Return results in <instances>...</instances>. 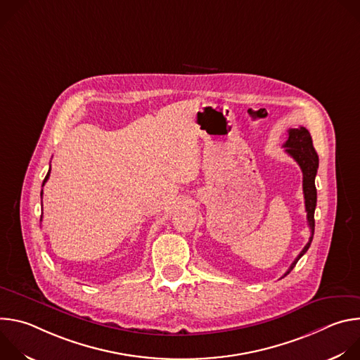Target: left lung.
Returning a JSON list of instances; mask_svg holds the SVG:
<instances>
[{
  "instance_id": "obj_1",
  "label": "left lung",
  "mask_w": 360,
  "mask_h": 360,
  "mask_svg": "<svg viewBox=\"0 0 360 360\" xmlns=\"http://www.w3.org/2000/svg\"><path fill=\"white\" fill-rule=\"evenodd\" d=\"M285 152L297 162V165L302 169L303 174V196H304V208H306V218L307 225L311 228V238L309 242L302 249V252L297 255V258L292 262L290 268L286 271L283 276H286L297 264V261L309 249L314 232H315V208H316V186H315V178L319 168V157L314 148L312 136L304 127L292 128L288 131V139L283 143ZM282 276V278H283Z\"/></svg>"
}]
</instances>
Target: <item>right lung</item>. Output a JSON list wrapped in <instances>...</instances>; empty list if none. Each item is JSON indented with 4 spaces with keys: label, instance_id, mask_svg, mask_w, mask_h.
<instances>
[{
    "label": "right lung",
    "instance_id": "add662e5",
    "mask_svg": "<svg viewBox=\"0 0 360 360\" xmlns=\"http://www.w3.org/2000/svg\"><path fill=\"white\" fill-rule=\"evenodd\" d=\"M48 178H49V171H48V174H46V176H45V179H44V182H42V186H44V184L48 181ZM41 198H42V191H41ZM42 218V217H41Z\"/></svg>",
    "mask_w": 360,
    "mask_h": 360
}]
</instances>
